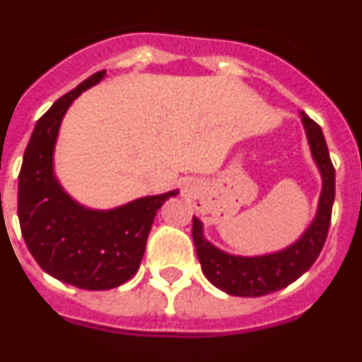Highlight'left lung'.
Masks as SVG:
<instances>
[{"label":"left lung","instance_id":"1","mask_svg":"<svg viewBox=\"0 0 362 362\" xmlns=\"http://www.w3.org/2000/svg\"><path fill=\"white\" fill-rule=\"evenodd\" d=\"M302 121L305 124L309 145H311L313 158L317 160L318 169L322 173V195L318 204L317 218L313 221L308 232L298 243L287 250L278 254L259 257H239L230 256L226 252L218 250L202 238V224L193 217V243H195L197 256L206 278L224 293L232 296H263L274 291L284 289L311 265L320 254L327 232H329L331 209L335 200V167L331 163L327 144L322 134L320 124L302 112Z\"/></svg>","mask_w":362,"mask_h":362}]
</instances>
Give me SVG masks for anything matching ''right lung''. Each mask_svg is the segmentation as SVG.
Listing matches in <instances>:
<instances>
[{
  "instance_id": "right-lung-1",
  "label": "right lung",
  "mask_w": 362,
  "mask_h": 362,
  "mask_svg": "<svg viewBox=\"0 0 362 362\" xmlns=\"http://www.w3.org/2000/svg\"><path fill=\"white\" fill-rule=\"evenodd\" d=\"M105 77L97 71L54 101L36 121L18 176L21 235L36 263L64 284L86 291L114 289L138 272L158 208L176 191L145 197L110 211L75 204L53 176L60 121L81 92Z\"/></svg>"
}]
</instances>
